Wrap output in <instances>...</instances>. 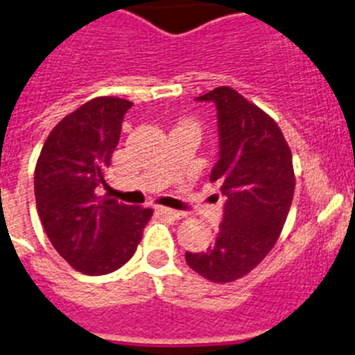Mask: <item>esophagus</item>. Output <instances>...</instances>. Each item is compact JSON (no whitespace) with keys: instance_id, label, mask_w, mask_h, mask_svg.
I'll return each instance as SVG.
<instances>
[{"instance_id":"esophagus-1","label":"esophagus","mask_w":355,"mask_h":355,"mask_svg":"<svg viewBox=\"0 0 355 355\" xmlns=\"http://www.w3.org/2000/svg\"><path fill=\"white\" fill-rule=\"evenodd\" d=\"M157 211L161 215H166V217H171V218H184L185 214L184 211H178V210H171V208H166V207H159Z\"/></svg>"}]
</instances>
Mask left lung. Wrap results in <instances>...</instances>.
Here are the masks:
<instances>
[{
  "mask_svg": "<svg viewBox=\"0 0 355 355\" xmlns=\"http://www.w3.org/2000/svg\"><path fill=\"white\" fill-rule=\"evenodd\" d=\"M217 108L218 161L210 182L226 198L211 247L185 252V261L210 282L245 277L268 256L294 196L293 154L277 122L231 87L196 98Z\"/></svg>",
  "mask_w": 355,
  "mask_h": 355,
  "instance_id": "obj_1",
  "label": "left lung"
}]
</instances>
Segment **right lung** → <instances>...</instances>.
Segmentation results:
<instances>
[{
  "label": "right lung",
  "instance_id": "obj_1",
  "mask_svg": "<svg viewBox=\"0 0 355 355\" xmlns=\"http://www.w3.org/2000/svg\"><path fill=\"white\" fill-rule=\"evenodd\" d=\"M132 103L94 98L66 115L43 144L35 168L36 210L59 256L85 275H107L132 257L150 208L98 196Z\"/></svg>",
  "mask_w": 355,
  "mask_h": 355
}]
</instances>
